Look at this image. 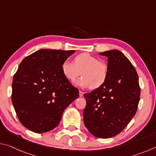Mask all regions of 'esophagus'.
I'll return each instance as SVG.
<instances>
[{"label": "esophagus", "mask_w": 156, "mask_h": 156, "mask_svg": "<svg viewBox=\"0 0 156 156\" xmlns=\"http://www.w3.org/2000/svg\"><path fill=\"white\" fill-rule=\"evenodd\" d=\"M83 94H84V93H83V91H79V96H80V97H82V96H83Z\"/></svg>", "instance_id": "34e87169"}]
</instances>
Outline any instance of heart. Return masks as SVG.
Listing matches in <instances>:
<instances>
[{
  "label": "heart",
  "mask_w": 156,
  "mask_h": 156,
  "mask_svg": "<svg viewBox=\"0 0 156 156\" xmlns=\"http://www.w3.org/2000/svg\"><path fill=\"white\" fill-rule=\"evenodd\" d=\"M61 71L71 83L74 82L81 73L83 77L76 81L75 84L83 88H98L106 82L108 76L107 65L89 53L76 56L74 63L65 60L62 63Z\"/></svg>",
  "instance_id": "heart-1"
}]
</instances>
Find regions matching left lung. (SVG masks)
<instances>
[{
	"instance_id": "8db88e82",
	"label": "left lung",
	"mask_w": 156,
	"mask_h": 156,
	"mask_svg": "<svg viewBox=\"0 0 156 156\" xmlns=\"http://www.w3.org/2000/svg\"><path fill=\"white\" fill-rule=\"evenodd\" d=\"M107 58L108 76L101 87L84 94L87 105L84 123L99 138L120 133L130 122L138 109L140 88L135 68L117 49L99 53Z\"/></svg>"
}]
</instances>
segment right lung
Here are the masks:
<instances>
[{
  "instance_id": "1",
  "label": "right lung",
  "mask_w": 156,
  "mask_h": 156,
  "mask_svg": "<svg viewBox=\"0 0 156 156\" xmlns=\"http://www.w3.org/2000/svg\"><path fill=\"white\" fill-rule=\"evenodd\" d=\"M74 50L43 49L25 58L14 76L12 102L21 124L36 133L59 125L79 91L65 78L62 63Z\"/></svg>"
}]
</instances>
